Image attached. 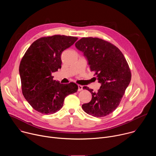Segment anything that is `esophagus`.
Segmentation results:
<instances>
[{
  "label": "esophagus",
  "mask_w": 156,
  "mask_h": 156,
  "mask_svg": "<svg viewBox=\"0 0 156 156\" xmlns=\"http://www.w3.org/2000/svg\"><path fill=\"white\" fill-rule=\"evenodd\" d=\"M78 91H81V90H83V86H81V85H80V84H78Z\"/></svg>",
  "instance_id": "1"
}]
</instances>
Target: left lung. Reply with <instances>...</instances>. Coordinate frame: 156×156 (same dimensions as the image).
Wrapping results in <instances>:
<instances>
[{
  "label": "left lung",
  "mask_w": 156,
  "mask_h": 156,
  "mask_svg": "<svg viewBox=\"0 0 156 156\" xmlns=\"http://www.w3.org/2000/svg\"><path fill=\"white\" fill-rule=\"evenodd\" d=\"M75 46L83 52L91 71L95 72L101 84L98 92L87 86L83 89L92 94L91 101L82 105L86 113L102 117L112 113L119 106L131 78L129 65L122 52L111 44L98 37H83Z\"/></svg>",
  "instance_id": "8db88e82"
}]
</instances>
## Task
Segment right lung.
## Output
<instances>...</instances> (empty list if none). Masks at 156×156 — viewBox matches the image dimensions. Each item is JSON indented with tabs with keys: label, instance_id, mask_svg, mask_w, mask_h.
Listing matches in <instances>:
<instances>
[{
	"label": "right lung",
	"instance_id": "obj_1",
	"mask_svg": "<svg viewBox=\"0 0 156 156\" xmlns=\"http://www.w3.org/2000/svg\"><path fill=\"white\" fill-rule=\"evenodd\" d=\"M77 39L64 35L41 37L31 44L22 58L19 66L22 93L37 112L55 113L62 107L65 97L78 91L75 83L61 84L52 76L61 68L62 52Z\"/></svg>",
	"mask_w": 156,
	"mask_h": 156
}]
</instances>
